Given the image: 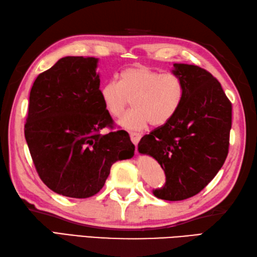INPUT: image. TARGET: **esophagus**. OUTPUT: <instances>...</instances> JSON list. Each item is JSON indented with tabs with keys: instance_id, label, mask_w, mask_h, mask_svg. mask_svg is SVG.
Returning a JSON list of instances; mask_svg holds the SVG:
<instances>
[{
	"instance_id": "34e87169",
	"label": "esophagus",
	"mask_w": 257,
	"mask_h": 257,
	"mask_svg": "<svg viewBox=\"0 0 257 257\" xmlns=\"http://www.w3.org/2000/svg\"><path fill=\"white\" fill-rule=\"evenodd\" d=\"M140 138H141V135H139V134H137V133H130V139H132L133 144H134L135 146L138 145Z\"/></svg>"
}]
</instances>
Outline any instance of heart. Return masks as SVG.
<instances>
[{"instance_id": "1", "label": "heart", "mask_w": 257, "mask_h": 257, "mask_svg": "<svg viewBox=\"0 0 257 257\" xmlns=\"http://www.w3.org/2000/svg\"><path fill=\"white\" fill-rule=\"evenodd\" d=\"M184 84L176 74H162L145 66L125 68L120 81L108 80L99 95L106 110L112 117L121 116L133 99V110L118 120V125L128 130H141L150 122L162 125L170 121L184 98Z\"/></svg>"}]
</instances>
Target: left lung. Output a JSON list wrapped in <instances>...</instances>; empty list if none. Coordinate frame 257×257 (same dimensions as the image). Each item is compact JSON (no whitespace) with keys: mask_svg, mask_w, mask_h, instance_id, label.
I'll use <instances>...</instances> for the list:
<instances>
[{"mask_svg":"<svg viewBox=\"0 0 257 257\" xmlns=\"http://www.w3.org/2000/svg\"><path fill=\"white\" fill-rule=\"evenodd\" d=\"M184 98L170 121L141 138L138 150L154 157L166 174L158 199L181 201L198 194L216 176L228 151L232 105L221 84L195 65L174 63Z\"/></svg>","mask_w":257,"mask_h":257,"instance_id":"1","label":"left lung"}]
</instances>
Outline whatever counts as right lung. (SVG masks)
Listing matches in <instances>:
<instances>
[{
	"mask_svg": "<svg viewBox=\"0 0 257 257\" xmlns=\"http://www.w3.org/2000/svg\"><path fill=\"white\" fill-rule=\"evenodd\" d=\"M95 57L66 56L37 76L30 94L25 139L47 188L85 199L103 187L110 168L134 156L123 130L101 135L112 119L99 95Z\"/></svg>",
	"mask_w": 257,
	"mask_h": 257,
	"instance_id": "add662e5",
	"label": "right lung"
}]
</instances>
